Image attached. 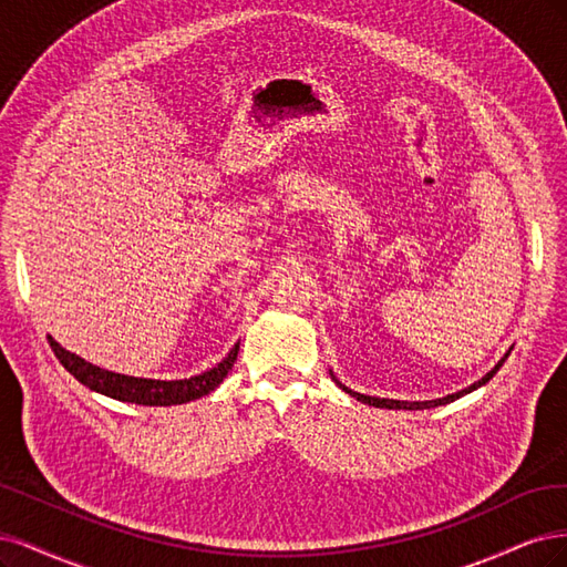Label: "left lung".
Returning <instances> with one entry per match:
<instances>
[{"mask_svg":"<svg viewBox=\"0 0 567 567\" xmlns=\"http://www.w3.org/2000/svg\"><path fill=\"white\" fill-rule=\"evenodd\" d=\"M504 360L506 358H502V362L499 364H495V370L492 372H487L481 381H476V383H471L468 389H464V391H460V393H452V395H445V398H437V400H424V403H408V400H389V398H372V395H362V393H355V391H349L343 386V391L346 393H351L353 398H358L360 403H364V405H372V408H386V410H429V408H437V405H447V403H452V400H456V398H462V395H466V393H471V391H476L478 386H483V383H487L492 377L497 374V370L502 368L504 364Z\"/></svg>","mask_w":567,"mask_h":567,"instance_id":"8db88e82","label":"left lung"}]
</instances>
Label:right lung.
<instances>
[{
  "instance_id": "right-lung-1",
  "label": "right lung",
  "mask_w": 567,
  "mask_h": 567,
  "mask_svg": "<svg viewBox=\"0 0 567 567\" xmlns=\"http://www.w3.org/2000/svg\"><path fill=\"white\" fill-rule=\"evenodd\" d=\"M51 351L59 358L63 368L75 377L84 386L91 391L103 393L107 398L122 400V403H136V405H181V403H190V400L203 398L212 393L218 383L226 379L230 372L233 362L237 358V351H240V343L233 346V351L212 368L209 372H203L190 379H178V381H159V379H136V377H124L96 368V364L84 362L75 353H70L49 337Z\"/></svg>"
}]
</instances>
